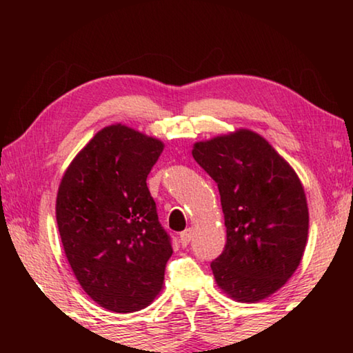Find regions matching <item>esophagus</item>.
I'll use <instances>...</instances> for the list:
<instances>
[{
	"label": "esophagus",
	"mask_w": 353,
	"mask_h": 353,
	"mask_svg": "<svg viewBox=\"0 0 353 353\" xmlns=\"http://www.w3.org/2000/svg\"><path fill=\"white\" fill-rule=\"evenodd\" d=\"M191 238H193V230L185 229L183 232H181V236H179V240H181L182 246H188V243L191 241Z\"/></svg>",
	"instance_id": "esophagus-1"
}]
</instances>
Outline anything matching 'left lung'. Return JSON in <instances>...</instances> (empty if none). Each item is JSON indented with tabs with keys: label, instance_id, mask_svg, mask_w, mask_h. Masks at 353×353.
<instances>
[{
	"label": "left lung",
	"instance_id": "8db88e82",
	"mask_svg": "<svg viewBox=\"0 0 353 353\" xmlns=\"http://www.w3.org/2000/svg\"><path fill=\"white\" fill-rule=\"evenodd\" d=\"M193 157L218 185L227 243L210 266L219 288L256 302L286 283L305 250L308 207L294 170L250 130L196 143Z\"/></svg>",
	"mask_w": 353,
	"mask_h": 353
}]
</instances>
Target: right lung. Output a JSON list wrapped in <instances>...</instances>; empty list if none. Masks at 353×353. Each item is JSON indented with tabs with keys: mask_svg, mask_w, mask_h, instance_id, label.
<instances>
[{
	"mask_svg": "<svg viewBox=\"0 0 353 353\" xmlns=\"http://www.w3.org/2000/svg\"><path fill=\"white\" fill-rule=\"evenodd\" d=\"M163 143L113 124L88 141L62 177L56 218L83 291L110 312L148 307L172 254L146 179Z\"/></svg>",
	"mask_w": 353,
	"mask_h": 353,
	"instance_id": "obj_1",
	"label": "right lung"
}]
</instances>
